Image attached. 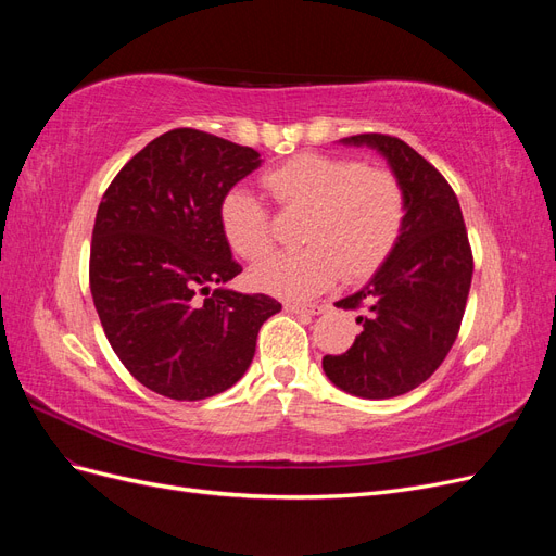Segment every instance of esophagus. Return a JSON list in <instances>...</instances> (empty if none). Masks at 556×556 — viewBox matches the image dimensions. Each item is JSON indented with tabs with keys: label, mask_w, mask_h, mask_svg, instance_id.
<instances>
[{
	"label": "esophagus",
	"mask_w": 556,
	"mask_h": 556,
	"mask_svg": "<svg viewBox=\"0 0 556 556\" xmlns=\"http://www.w3.org/2000/svg\"><path fill=\"white\" fill-rule=\"evenodd\" d=\"M327 308H329L327 304H296V301H285V311H292V313L319 315V313H325Z\"/></svg>",
	"instance_id": "34e87169"
}]
</instances>
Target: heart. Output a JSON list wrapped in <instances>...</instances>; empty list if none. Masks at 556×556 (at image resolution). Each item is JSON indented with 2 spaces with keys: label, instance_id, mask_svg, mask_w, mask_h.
Masks as SVG:
<instances>
[{
  "label": "heart",
  "instance_id": "obj_1",
  "mask_svg": "<svg viewBox=\"0 0 556 556\" xmlns=\"http://www.w3.org/2000/svg\"><path fill=\"white\" fill-rule=\"evenodd\" d=\"M262 185L282 213L304 215L299 243L306 248L266 260L250 274L257 290L276 296L319 294L341 274L350 282L374 276L406 223L401 180L387 169H368L357 157L301 153L268 169ZM217 217L241 260L260 262L274 250L271 215L248 190H229Z\"/></svg>",
  "mask_w": 556,
  "mask_h": 556
}]
</instances>
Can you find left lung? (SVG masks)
<instances>
[{"label":"left lung","instance_id":"left-lung-1","mask_svg":"<svg viewBox=\"0 0 556 556\" xmlns=\"http://www.w3.org/2000/svg\"><path fill=\"white\" fill-rule=\"evenodd\" d=\"M406 190V223L371 282L336 306L362 311L355 343L325 355L327 378L362 399H392L422 384L457 341L473 278V252L459 201L433 164L390 134H357Z\"/></svg>","mask_w":556,"mask_h":556}]
</instances>
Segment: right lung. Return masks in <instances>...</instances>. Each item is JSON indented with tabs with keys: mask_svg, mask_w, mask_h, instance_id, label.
<instances>
[{
	"mask_svg": "<svg viewBox=\"0 0 556 556\" xmlns=\"http://www.w3.org/2000/svg\"><path fill=\"white\" fill-rule=\"evenodd\" d=\"M260 162L248 146L172 129L117 172L97 208V315L117 359L162 396L199 401L229 390L255 357L260 327L280 311L271 296L225 288L243 268L217 211Z\"/></svg>",
	"mask_w": 556,
	"mask_h": 556,
	"instance_id": "obj_1",
	"label": "right lung"
}]
</instances>
